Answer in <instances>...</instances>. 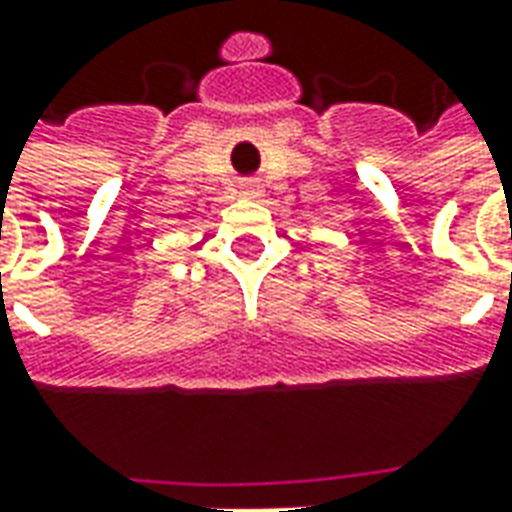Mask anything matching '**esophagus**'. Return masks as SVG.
<instances>
[{
	"label": "esophagus",
	"instance_id": "obj_1",
	"mask_svg": "<svg viewBox=\"0 0 512 512\" xmlns=\"http://www.w3.org/2000/svg\"><path fill=\"white\" fill-rule=\"evenodd\" d=\"M249 191H252V189H249Z\"/></svg>",
	"mask_w": 512,
	"mask_h": 512
}]
</instances>
